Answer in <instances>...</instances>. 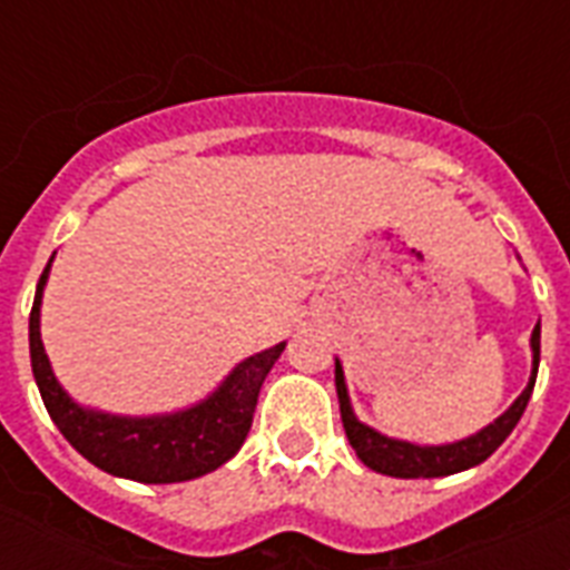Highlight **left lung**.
Here are the masks:
<instances>
[{
    "instance_id": "8db88e82",
    "label": "left lung",
    "mask_w": 570,
    "mask_h": 570,
    "mask_svg": "<svg viewBox=\"0 0 570 570\" xmlns=\"http://www.w3.org/2000/svg\"><path fill=\"white\" fill-rule=\"evenodd\" d=\"M532 375L530 384L523 387V393L512 402V407L500 414L491 425H485L482 432L470 434L464 441L455 443H441V446H420L411 441H396L387 434L375 432L366 423H361L352 411L348 402L346 379H343V366H334V384H337V399H340V416H343V429L352 443V450L357 452V459L364 461L366 468L384 476L396 479H434V476H450V473H461L482 464L500 443L512 434L518 425L521 414L527 411V402L535 387V375H539V357H541V322L532 328Z\"/></svg>"
}]
</instances>
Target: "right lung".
I'll list each match as a JSON object with an SVG mask.
<instances>
[{"label":"right lung","mask_w":570,"mask_h":570,"mask_svg":"<svg viewBox=\"0 0 570 570\" xmlns=\"http://www.w3.org/2000/svg\"><path fill=\"white\" fill-rule=\"evenodd\" d=\"M49 266L52 259L40 275L29 316L31 373L38 381L40 399L52 423L70 441V446L91 461L94 468L106 470L111 476L147 482V485L189 482L230 461L248 438L259 387L286 343L245 357L242 364L233 366V373L218 384L215 393L186 411L156 416H118L91 411L67 396L43 352L40 298H43Z\"/></svg>","instance_id":"add662e5"}]
</instances>
